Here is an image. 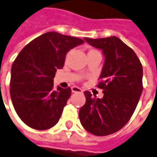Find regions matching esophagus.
<instances>
[{"mask_svg":"<svg viewBox=\"0 0 157 157\" xmlns=\"http://www.w3.org/2000/svg\"><path fill=\"white\" fill-rule=\"evenodd\" d=\"M72 92L73 93H82V90L77 86H73L72 87Z\"/></svg>","mask_w":157,"mask_h":157,"instance_id":"esophagus-1","label":"esophagus"}]
</instances>
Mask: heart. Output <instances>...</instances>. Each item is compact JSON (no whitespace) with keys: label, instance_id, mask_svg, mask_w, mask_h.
I'll use <instances>...</instances> for the list:
<instances>
[{"label":"heart","instance_id":"b5f03b06","mask_svg":"<svg viewBox=\"0 0 157 157\" xmlns=\"http://www.w3.org/2000/svg\"><path fill=\"white\" fill-rule=\"evenodd\" d=\"M97 52V51H95V50H90V51L88 52V53H89V52Z\"/></svg>","mask_w":157,"mask_h":157}]
</instances>
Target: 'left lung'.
<instances>
[{
    "mask_svg": "<svg viewBox=\"0 0 157 157\" xmlns=\"http://www.w3.org/2000/svg\"><path fill=\"white\" fill-rule=\"evenodd\" d=\"M84 40L105 54L97 85L104 90V97H93L85 91L79 118L87 132L105 136L119 131L132 117L143 92V67L133 49L115 36Z\"/></svg>",
    "mask_w": 157,
    "mask_h": 157,
    "instance_id": "8db88e82",
    "label": "left lung"
}]
</instances>
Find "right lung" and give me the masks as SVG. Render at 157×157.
<instances>
[{
  "label": "right lung",
  "mask_w": 157,
  "mask_h": 157,
  "mask_svg": "<svg viewBox=\"0 0 157 157\" xmlns=\"http://www.w3.org/2000/svg\"><path fill=\"white\" fill-rule=\"evenodd\" d=\"M84 43L76 37L49 32L30 42L12 66L10 94L21 120L36 130L54 126L72 94L70 87L53 89L57 69L67 52Z\"/></svg>",
  "instance_id": "add662e5"
}]
</instances>
